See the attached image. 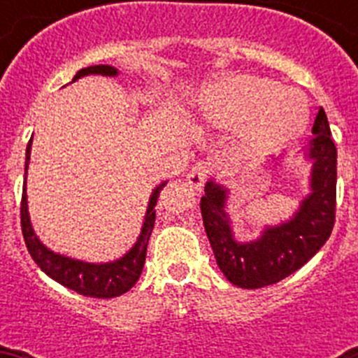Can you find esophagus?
Returning a JSON list of instances; mask_svg holds the SVG:
<instances>
[{
  "label": "esophagus",
  "mask_w": 358,
  "mask_h": 358,
  "mask_svg": "<svg viewBox=\"0 0 358 358\" xmlns=\"http://www.w3.org/2000/svg\"><path fill=\"white\" fill-rule=\"evenodd\" d=\"M208 176H210V169H208V164L202 163V161H199L194 169L189 170L188 182L194 186V188H201V186L204 185V181H206Z\"/></svg>",
  "instance_id": "34e87169"
}]
</instances>
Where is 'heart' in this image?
Here are the masks:
<instances>
[{"instance_id": "1", "label": "heart", "mask_w": 358, "mask_h": 358, "mask_svg": "<svg viewBox=\"0 0 358 358\" xmlns=\"http://www.w3.org/2000/svg\"><path fill=\"white\" fill-rule=\"evenodd\" d=\"M202 115L210 125H245V145L252 152H271L292 141L306 123L303 98L260 77H231L202 98Z\"/></svg>"}]
</instances>
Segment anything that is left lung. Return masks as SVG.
Listing matches in <instances>:
<instances>
[{
    "mask_svg": "<svg viewBox=\"0 0 358 358\" xmlns=\"http://www.w3.org/2000/svg\"><path fill=\"white\" fill-rule=\"evenodd\" d=\"M308 156L314 159L312 194L287 224L268 227L260 240L238 243L224 213L226 192L208 182L201 199L204 229L224 276L240 289H262L285 280L324 245L335 224L337 204V148L324 110L319 109Z\"/></svg>",
    "mask_w": 358,
    "mask_h": 358,
    "instance_id": "obj_1",
    "label": "left lung"
}]
</instances>
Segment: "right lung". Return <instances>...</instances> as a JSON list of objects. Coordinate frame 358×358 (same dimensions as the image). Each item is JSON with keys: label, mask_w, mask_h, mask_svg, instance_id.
Returning <instances> with one entry per match:
<instances>
[{"label": "right lung", "mask_w": 358, "mask_h": 358, "mask_svg": "<svg viewBox=\"0 0 358 358\" xmlns=\"http://www.w3.org/2000/svg\"><path fill=\"white\" fill-rule=\"evenodd\" d=\"M85 75H107L113 77L116 75V69L113 66H90L84 68L73 77V80L85 77ZM30 147L31 140L28 141L27 147V163H24V179H27V169L28 161H30ZM166 186V182L157 186L152 194L150 202H148L147 217H145L143 229L141 235L136 242L134 248L123 256L122 260L110 262V264H85V262L71 260V258H64L61 255H55L50 249H46L39 238L36 236L34 229L30 226V218H28V208H27V182L23 186V197H21V231H23V238L27 243V249L30 256L34 258L37 265L41 267L43 273L48 274L55 281H59L61 285L68 287V289L75 290V292L82 294L87 297H98V299H109V297H116L125 294L136 285V281L140 278L141 271L145 265V256H147V245L148 238L154 229V222H156V204L159 199L161 189Z\"/></svg>", "instance_id": "obj_1"}]
</instances>
